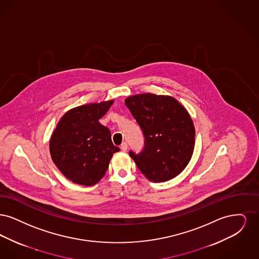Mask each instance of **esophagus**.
<instances>
[{
    "mask_svg": "<svg viewBox=\"0 0 259 259\" xmlns=\"http://www.w3.org/2000/svg\"><path fill=\"white\" fill-rule=\"evenodd\" d=\"M127 148H128V145H127V143H126V142H123V143L121 144V146H120V149H121L122 151H126V150H127Z\"/></svg>",
    "mask_w": 259,
    "mask_h": 259,
    "instance_id": "esophagus-1",
    "label": "esophagus"
}]
</instances>
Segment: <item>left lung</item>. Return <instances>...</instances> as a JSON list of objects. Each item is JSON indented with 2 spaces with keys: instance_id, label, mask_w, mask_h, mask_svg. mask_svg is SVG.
I'll return each instance as SVG.
<instances>
[{
  "instance_id": "obj_1",
  "label": "left lung",
  "mask_w": 259,
  "mask_h": 259,
  "mask_svg": "<svg viewBox=\"0 0 259 259\" xmlns=\"http://www.w3.org/2000/svg\"><path fill=\"white\" fill-rule=\"evenodd\" d=\"M145 136L140 154L129 152L148 181L167 182L185 170L195 145V128L185 107L172 96L152 93L125 99Z\"/></svg>"
}]
</instances>
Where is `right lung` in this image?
Returning a JSON list of instances; mask_svg holds the SVG:
<instances>
[{"label": "right lung", "instance_id": "right-lung-1", "mask_svg": "<svg viewBox=\"0 0 259 259\" xmlns=\"http://www.w3.org/2000/svg\"><path fill=\"white\" fill-rule=\"evenodd\" d=\"M114 100L78 106L67 111L50 141L51 159L59 171L76 185H96L105 176L113 153L109 128L99 122Z\"/></svg>", "mask_w": 259, "mask_h": 259}]
</instances>
